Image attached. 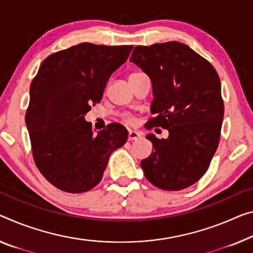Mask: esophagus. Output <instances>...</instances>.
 <instances>
[{
    "label": "esophagus",
    "instance_id": "1",
    "mask_svg": "<svg viewBox=\"0 0 253 253\" xmlns=\"http://www.w3.org/2000/svg\"><path fill=\"white\" fill-rule=\"evenodd\" d=\"M140 137H141V134L139 133L138 131H129V137H127V139H129V141H133V140H138L140 139Z\"/></svg>",
    "mask_w": 253,
    "mask_h": 253
}]
</instances>
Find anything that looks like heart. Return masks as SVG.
<instances>
[{
    "label": "heart",
    "instance_id": "heart-1",
    "mask_svg": "<svg viewBox=\"0 0 253 253\" xmlns=\"http://www.w3.org/2000/svg\"><path fill=\"white\" fill-rule=\"evenodd\" d=\"M126 121H129V122H131V121H132V120H131L130 118H127V119H126Z\"/></svg>",
    "mask_w": 253,
    "mask_h": 253
}]
</instances>
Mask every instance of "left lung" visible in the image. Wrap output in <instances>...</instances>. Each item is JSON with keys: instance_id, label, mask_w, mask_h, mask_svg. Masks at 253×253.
<instances>
[{"instance_id": "obj_1", "label": "left lung", "mask_w": 253, "mask_h": 253, "mask_svg": "<svg viewBox=\"0 0 253 253\" xmlns=\"http://www.w3.org/2000/svg\"><path fill=\"white\" fill-rule=\"evenodd\" d=\"M130 61L153 86L155 118L146 127L169 131L166 139L146 135L154 150L141 161L145 176L163 190L188 188L207 172L218 146L224 118L219 77L207 60L178 42L137 46Z\"/></svg>"}]
</instances>
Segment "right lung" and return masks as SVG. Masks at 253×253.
Listing matches in <instances>:
<instances>
[{
    "mask_svg": "<svg viewBox=\"0 0 253 253\" xmlns=\"http://www.w3.org/2000/svg\"><path fill=\"white\" fill-rule=\"evenodd\" d=\"M132 48L81 42L46 57L30 84L25 120L34 161L62 191L91 190L102 180L111 154L126 142L122 124L111 123L95 134L84 115L100 102L111 75Z\"/></svg>",
    "mask_w": 253,
    "mask_h": 253,
    "instance_id": "obj_1",
    "label": "right lung"
}]
</instances>
